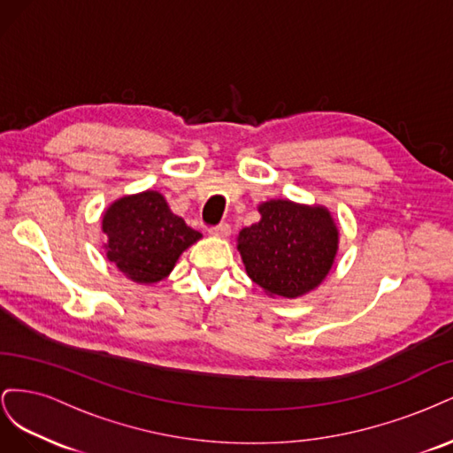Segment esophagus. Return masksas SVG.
Returning <instances> with one entry per match:
<instances>
[{
    "label": "esophagus",
    "instance_id": "obj_1",
    "mask_svg": "<svg viewBox=\"0 0 453 453\" xmlns=\"http://www.w3.org/2000/svg\"><path fill=\"white\" fill-rule=\"evenodd\" d=\"M208 232L215 238H226V236H230V225L228 223H219L215 226H210Z\"/></svg>",
    "mask_w": 453,
    "mask_h": 453
}]
</instances>
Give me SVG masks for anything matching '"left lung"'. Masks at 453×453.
Wrapping results in <instances>:
<instances>
[{
  "label": "left lung",
  "mask_w": 453,
  "mask_h": 453,
  "mask_svg": "<svg viewBox=\"0 0 453 453\" xmlns=\"http://www.w3.org/2000/svg\"><path fill=\"white\" fill-rule=\"evenodd\" d=\"M260 221L238 236L248 276L270 295L295 298L318 287L331 270L338 230L325 208L270 200Z\"/></svg>",
  "instance_id": "left-lung-1"
}]
</instances>
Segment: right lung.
I'll use <instances>...</instances> for the list:
<instances>
[{
	"instance_id": "obj_1",
	"label": "right lung",
	"mask_w": 453,
	"mask_h": 453,
	"mask_svg": "<svg viewBox=\"0 0 453 453\" xmlns=\"http://www.w3.org/2000/svg\"><path fill=\"white\" fill-rule=\"evenodd\" d=\"M107 258L127 278L157 283L173 270L180 255L202 238L172 213L166 200L155 190L117 200L104 215Z\"/></svg>"
}]
</instances>
